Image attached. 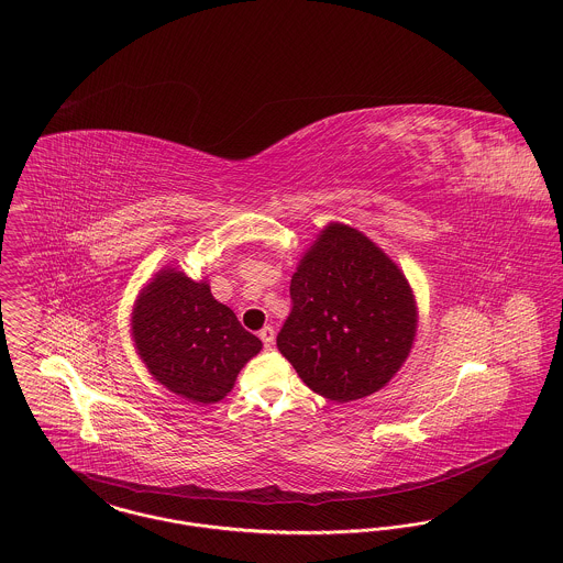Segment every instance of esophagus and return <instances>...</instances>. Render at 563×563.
<instances>
[{
	"instance_id": "obj_1",
	"label": "esophagus",
	"mask_w": 563,
	"mask_h": 563,
	"mask_svg": "<svg viewBox=\"0 0 563 563\" xmlns=\"http://www.w3.org/2000/svg\"><path fill=\"white\" fill-rule=\"evenodd\" d=\"M258 336H261V341L265 343V347H271L273 341H275V330H273L271 325H265V328L258 332Z\"/></svg>"
}]
</instances>
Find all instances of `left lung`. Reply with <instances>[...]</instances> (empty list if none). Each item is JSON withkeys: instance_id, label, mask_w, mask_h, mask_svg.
I'll use <instances>...</instances> for the list:
<instances>
[{"instance_id": "1", "label": "left lung", "mask_w": 563, "mask_h": 563, "mask_svg": "<svg viewBox=\"0 0 563 563\" xmlns=\"http://www.w3.org/2000/svg\"><path fill=\"white\" fill-rule=\"evenodd\" d=\"M292 309L277 347L320 396L350 402L382 389L415 339L411 288L355 229L330 224L290 282Z\"/></svg>"}]
</instances>
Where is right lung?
<instances>
[{
  "label": "right lung",
  "mask_w": 563,
  "mask_h": 563,
  "mask_svg": "<svg viewBox=\"0 0 563 563\" xmlns=\"http://www.w3.org/2000/svg\"><path fill=\"white\" fill-rule=\"evenodd\" d=\"M133 339L156 382L192 402H218L243 364L263 350L208 284L161 271L133 311Z\"/></svg>",
  "instance_id": "right-lung-1"
}]
</instances>
